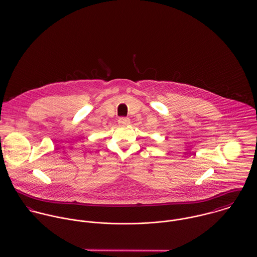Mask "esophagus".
<instances>
[{
	"mask_svg": "<svg viewBox=\"0 0 257 257\" xmlns=\"http://www.w3.org/2000/svg\"><path fill=\"white\" fill-rule=\"evenodd\" d=\"M128 123H130V118H127V117H120V118H118V124L120 126H125Z\"/></svg>",
	"mask_w": 257,
	"mask_h": 257,
	"instance_id": "obj_1",
	"label": "esophagus"
}]
</instances>
